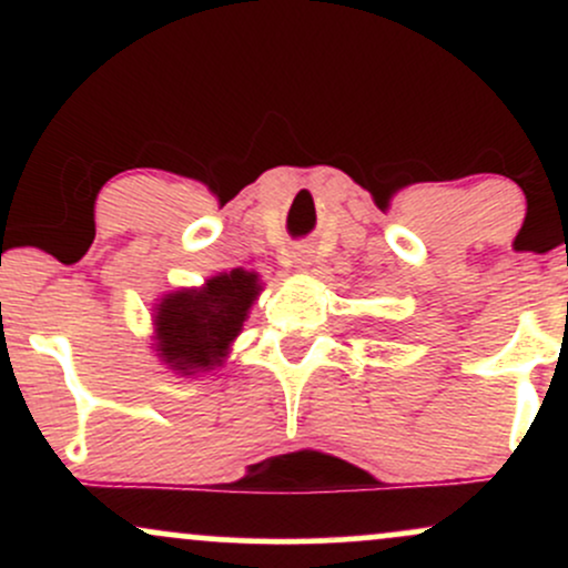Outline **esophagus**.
<instances>
[{
	"label": "esophagus",
	"mask_w": 568,
	"mask_h": 568,
	"mask_svg": "<svg viewBox=\"0 0 568 568\" xmlns=\"http://www.w3.org/2000/svg\"><path fill=\"white\" fill-rule=\"evenodd\" d=\"M293 258H296V264H306V262H304V258H302V256H293Z\"/></svg>",
	"instance_id": "esophagus-1"
}]
</instances>
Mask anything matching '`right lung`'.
<instances>
[{
	"label": "right lung",
	"instance_id": "1",
	"mask_svg": "<svg viewBox=\"0 0 568 568\" xmlns=\"http://www.w3.org/2000/svg\"><path fill=\"white\" fill-rule=\"evenodd\" d=\"M262 285L253 272L232 270L200 291H179L158 306L160 355L181 374L219 366L243 328Z\"/></svg>",
	"mask_w": 568,
	"mask_h": 568
}]
</instances>
